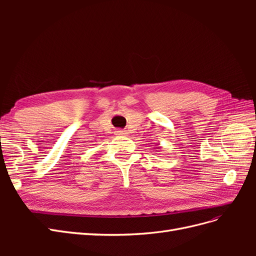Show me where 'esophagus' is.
Instances as JSON below:
<instances>
[{"label": "esophagus", "instance_id": "34e87169", "mask_svg": "<svg viewBox=\"0 0 256 256\" xmlns=\"http://www.w3.org/2000/svg\"><path fill=\"white\" fill-rule=\"evenodd\" d=\"M115 134H116V136H125L126 132H125V131H124V130L118 129V130L115 131Z\"/></svg>", "mask_w": 256, "mask_h": 256}]
</instances>
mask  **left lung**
<instances>
[{
    "label": "left lung",
    "instance_id": "8db88e82",
    "mask_svg": "<svg viewBox=\"0 0 256 256\" xmlns=\"http://www.w3.org/2000/svg\"><path fill=\"white\" fill-rule=\"evenodd\" d=\"M161 148V147L160 146H157V150H160Z\"/></svg>",
    "mask_w": 256,
    "mask_h": 256
}]
</instances>
